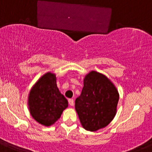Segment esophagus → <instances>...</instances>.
I'll use <instances>...</instances> for the list:
<instances>
[{"instance_id": "esophagus-1", "label": "esophagus", "mask_w": 152, "mask_h": 152, "mask_svg": "<svg viewBox=\"0 0 152 152\" xmlns=\"http://www.w3.org/2000/svg\"><path fill=\"white\" fill-rule=\"evenodd\" d=\"M68 103H69L70 106H74L75 101H74L73 99H69V100H68Z\"/></svg>"}]
</instances>
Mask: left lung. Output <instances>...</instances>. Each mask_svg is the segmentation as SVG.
Segmentation results:
<instances>
[{"label":"left lung","mask_w":152,"mask_h":152,"mask_svg":"<svg viewBox=\"0 0 152 152\" xmlns=\"http://www.w3.org/2000/svg\"><path fill=\"white\" fill-rule=\"evenodd\" d=\"M119 93L105 75L91 71L84 79L81 94L75 100V110L86 130L97 131L116 116Z\"/></svg>","instance_id":"left-lung-1"}]
</instances>
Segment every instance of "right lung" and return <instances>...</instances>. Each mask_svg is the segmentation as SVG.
<instances>
[{"label":"right lung","mask_w":152,"mask_h":152,"mask_svg":"<svg viewBox=\"0 0 152 152\" xmlns=\"http://www.w3.org/2000/svg\"><path fill=\"white\" fill-rule=\"evenodd\" d=\"M31 116L45 126H50L59 119L68 107V100L56 84V75L47 72L31 88L28 96Z\"/></svg>","instance_id":"add662e5"}]
</instances>
